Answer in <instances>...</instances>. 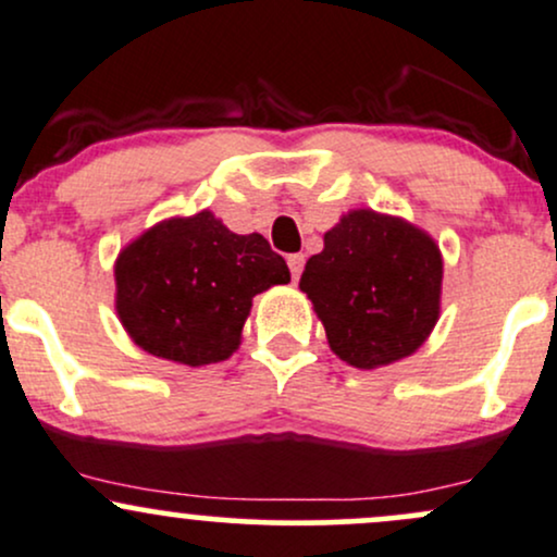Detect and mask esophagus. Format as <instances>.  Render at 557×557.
I'll return each mask as SVG.
<instances>
[{"instance_id": "esophagus-1", "label": "esophagus", "mask_w": 557, "mask_h": 557, "mask_svg": "<svg viewBox=\"0 0 557 557\" xmlns=\"http://www.w3.org/2000/svg\"><path fill=\"white\" fill-rule=\"evenodd\" d=\"M304 264H306L304 253H290V257H287V267H290V274H293V280H296V283H298L300 272H304Z\"/></svg>"}]
</instances>
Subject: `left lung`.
<instances>
[{"label":"left lung","instance_id":"left-lung-1","mask_svg":"<svg viewBox=\"0 0 557 557\" xmlns=\"http://www.w3.org/2000/svg\"><path fill=\"white\" fill-rule=\"evenodd\" d=\"M300 290L314 306L337 359L380 369L417 354L443 298V253L403 216L350 209L306 261Z\"/></svg>","mask_w":557,"mask_h":557}]
</instances>
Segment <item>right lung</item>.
Returning <instances> with one entry per match:
<instances>
[{"instance_id":"obj_1","label":"right lung","mask_w":557,"mask_h":557,"mask_svg":"<svg viewBox=\"0 0 557 557\" xmlns=\"http://www.w3.org/2000/svg\"><path fill=\"white\" fill-rule=\"evenodd\" d=\"M290 283L264 235H238L203 209L168 216L114 261V309L131 341L183 367L225 361L240 348L253 296Z\"/></svg>"}]
</instances>
